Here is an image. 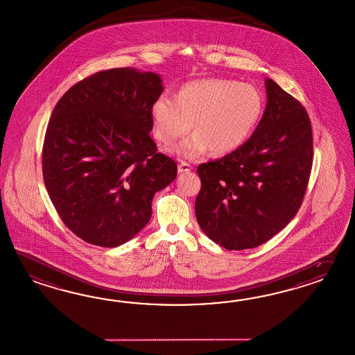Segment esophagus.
I'll return each mask as SVG.
<instances>
[{
  "mask_svg": "<svg viewBox=\"0 0 355 355\" xmlns=\"http://www.w3.org/2000/svg\"><path fill=\"white\" fill-rule=\"evenodd\" d=\"M191 170H193V167H191V164H187V162H182V164L178 166L179 173H189Z\"/></svg>",
  "mask_w": 355,
  "mask_h": 355,
  "instance_id": "esophagus-1",
  "label": "esophagus"
}]
</instances>
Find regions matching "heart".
<instances>
[{"label": "heart", "instance_id": "1", "mask_svg": "<svg viewBox=\"0 0 355 355\" xmlns=\"http://www.w3.org/2000/svg\"><path fill=\"white\" fill-rule=\"evenodd\" d=\"M261 92L251 83L229 78H200L175 94L157 98L150 107L155 137L171 146L191 128L196 131L173 149L182 159L234 152L252 134L263 112Z\"/></svg>", "mask_w": 355, "mask_h": 355}]
</instances>
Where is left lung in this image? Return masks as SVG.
I'll return each instance as SVG.
<instances>
[{
	"mask_svg": "<svg viewBox=\"0 0 355 355\" xmlns=\"http://www.w3.org/2000/svg\"><path fill=\"white\" fill-rule=\"evenodd\" d=\"M265 112L251 137L197 170V221L227 250L254 248L281 232L300 209L309 182V116L272 78H265Z\"/></svg>",
	"mask_w": 355,
	"mask_h": 355,
	"instance_id": "left-lung-1",
	"label": "left lung"
}]
</instances>
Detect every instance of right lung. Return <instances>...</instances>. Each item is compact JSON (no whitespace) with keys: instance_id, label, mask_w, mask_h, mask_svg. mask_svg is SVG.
Wrapping results in <instances>:
<instances>
[{"instance_id":"obj_1","label":"right lung","mask_w":355,"mask_h":355,"mask_svg":"<svg viewBox=\"0 0 355 355\" xmlns=\"http://www.w3.org/2000/svg\"><path fill=\"white\" fill-rule=\"evenodd\" d=\"M162 92L157 73L114 68L76 83L55 105L44 180L64 224L85 242L126 243L150 220L155 193L175 180V161L149 137Z\"/></svg>"}]
</instances>
